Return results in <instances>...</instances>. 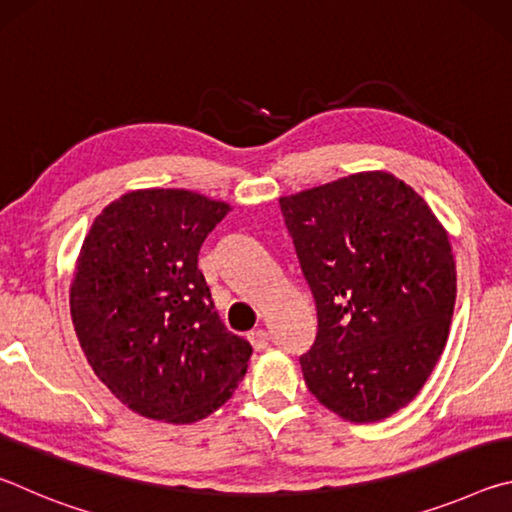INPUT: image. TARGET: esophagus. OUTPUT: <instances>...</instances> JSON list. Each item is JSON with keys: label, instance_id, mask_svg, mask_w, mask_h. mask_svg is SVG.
Returning a JSON list of instances; mask_svg holds the SVG:
<instances>
[{"label": "esophagus", "instance_id": "obj_1", "mask_svg": "<svg viewBox=\"0 0 512 512\" xmlns=\"http://www.w3.org/2000/svg\"><path fill=\"white\" fill-rule=\"evenodd\" d=\"M248 339H250V343L255 345V350H264L266 345H268V341H271V336H268V332L264 327H257V329H253V332L248 334Z\"/></svg>", "mask_w": 512, "mask_h": 512}]
</instances>
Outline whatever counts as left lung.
<instances>
[{
  "mask_svg": "<svg viewBox=\"0 0 512 512\" xmlns=\"http://www.w3.org/2000/svg\"><path fill=\"white\" fill-rule=\"evenodd\" d=\"M280 207L316 300V341L300 357L307 388L345 420H384L420 393L447 343V230L386 171L282 196Z\"/></svg>",
  "mask_w": 512,
  "mask_h": 512,
  "instance_id": "obj_1",
  "label": "left lung"
}]
</instances>
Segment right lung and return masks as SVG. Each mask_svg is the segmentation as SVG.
<instances>
[{
	"instance_id": "right-lung-1",
	"label": "right lung",
	"mask_w": 512,
	"mask_h": 512,
	"mask_svg": "<svg viewBox=\"0 0 512 512\" xmlns=\"http://www.w3.org/2000/svg\"><path fill=\"white\" fill-rule=\"evenodd\" d=\"M230 205L189 189H137L94 219L69 309L110 393L151 420L189 424L230 400L253 348L228 332L198 250Z\"/></svg>"
}]
</instances>
